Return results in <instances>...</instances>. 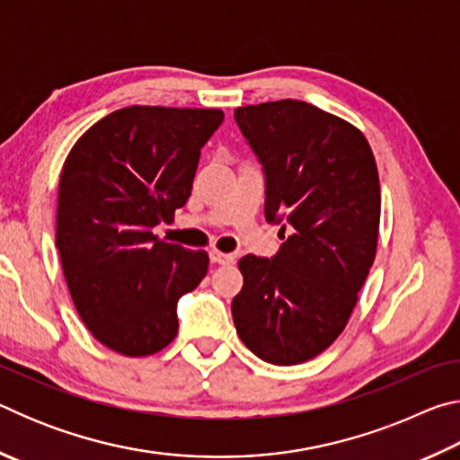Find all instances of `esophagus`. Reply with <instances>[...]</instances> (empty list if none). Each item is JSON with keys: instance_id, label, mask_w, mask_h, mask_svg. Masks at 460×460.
Listing matches in <instances>:
<instances>
[{"instance_id": "1", "label": "esophagus", "mask_w": 460, "mask_h": 460, "mask_svg": "<svg viewBox=\"0 0 460 460\" xmlns=\"http://www.w3.org/2000/svg\"><path fill=\"white\" fill-rule=\"evenodd\" d=\"M233 260H235V255L233 253H223V252H219V249H213L211 252L213 263H221V266H225V263H233Z\"/></svg>"}]
</instances>
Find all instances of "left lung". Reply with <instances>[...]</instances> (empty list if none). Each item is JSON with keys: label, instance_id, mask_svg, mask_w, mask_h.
Instances as JSON below:
<instances>
[{"label": "left lung", "instance_id": "8db88e82", "mask_svg": "<svg viewBox=\"0 0 460 460\" xmlns=\"http://www.w3.org/2000/svg\"><path fill=\"white\" fill-rule=\"evenodd\" d=\"M235 123L261 164L266 221L290 235L271 258L239 260L233 323L260 359L305 363L345 329L376 260V158L359 129L305 101L239 107Z\"/></svg>", "mask_w": 460, "mask_h": 460}]
</instances>
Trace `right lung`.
I'll list each match as a JSON object with an SVG mask.
<instances>
[{"mask_svg": "<svg viewBox=\"0 0 460 460\" xmlns=\"http://www.w3.org/2000/svg\"><path fill=\"white\" fill-rule=\"evenodd\" d=\"M219 109L131 105L109 113L68 154L58 184L57 249L76 313L128 357L158 353L178 332V300L207 276L208 255L152 229L190 197L200 147Z\"/></svg>", "mask_w": 460, "mask_h": 460, "instance_id": "add662e5", "label": "right lung"}]
</instances>
